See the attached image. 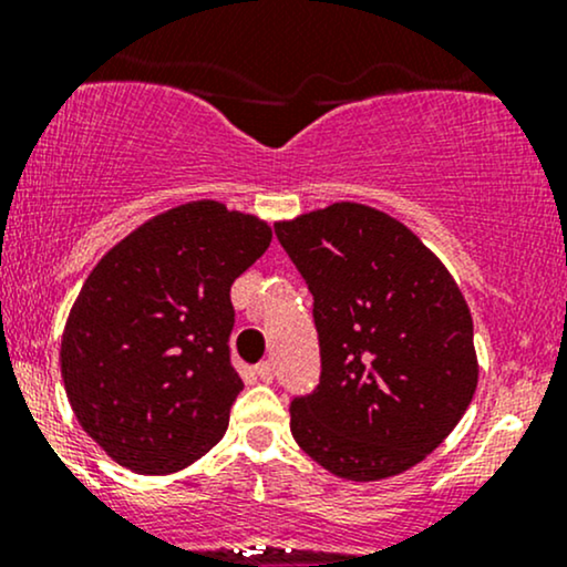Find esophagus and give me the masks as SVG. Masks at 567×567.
<instances>
[{
    "instance_id": "esophagus-1",
    "label": "esophagus",
    "mask_w": 567,
    "mask_h": 567,
    "mask_svg": "<svg viewBox=\"0 0 567 567\" xmlns=\"http://www.w3.org/2000/svg\"><path fill=\"white\" fill-rule=\"evenodd\" d=\"M256 379L261 383L275 381V365H271V362H261V365L256 368Z\"/></svg>"
}]
</instances>
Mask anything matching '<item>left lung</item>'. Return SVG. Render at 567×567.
Segmentation results:
<instances>
[{
  "instance_id": "left-lung-1",
  "label": "left lung",
  "mask_w": 567,
  "mask_h": 567,
  "mask_svg": "<svg viewBox=\"0 0 567 567\" xmlns=\"http://www.w3.org/2000/svg\"><path fill=\"white\" fill-rule=\"evenodd\" d=\"M315 296L322 373L290 402L298 447L336 477H394L470 408L477 354L455 279L405 224L357 202L275 224Z\"/></svg>"
}]
</instances>
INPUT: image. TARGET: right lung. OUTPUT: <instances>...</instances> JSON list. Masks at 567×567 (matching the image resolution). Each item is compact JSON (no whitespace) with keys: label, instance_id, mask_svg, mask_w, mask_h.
<instances>
[{"label":"right lung","instance_id":"obj_1","mask_svg":"<svg viewBox=\"0 0 567 567\" xmlns=\"http://www.w3.org/2000/svg\"><path fill=\"white\" fill-rule=\"evenodd\" d=\"M269 224L213 199L127 234L84 279L61 341V375L84 432L116 464L173 474L229 426L231 285L264 256Z\"/></svg>","mask_w":567,"mask_h":567}]
</instances>
